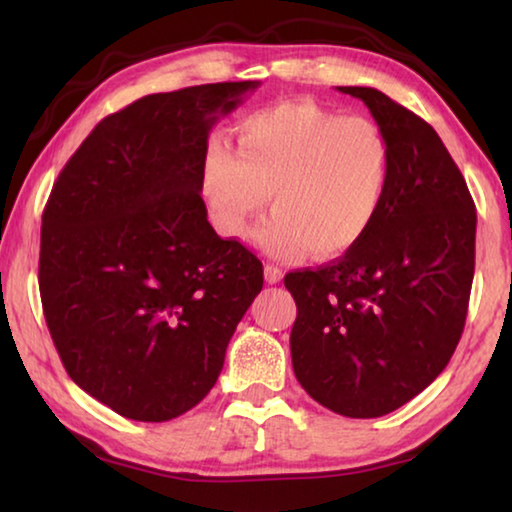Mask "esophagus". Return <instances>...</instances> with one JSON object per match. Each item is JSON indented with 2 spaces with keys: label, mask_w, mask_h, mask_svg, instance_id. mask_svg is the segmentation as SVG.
Instances as JSON below:
<instances>
[{
  "label": "esophagus",
  "mask_w": 512,
  "mask_h": 512,
  "mask_svg": "<svg viewBox=\"0 0 512 512\" xmlns=\"http://www.w3.org/2000/svg\"><path fill=\"white\" fill-rule=\"evenodd\" d=\"M264 277H266L268 284H277L284 277V273H282V268H277L273 264H266L264 266Z\"/></svg>",
  "instance_id": "obj_1"
}]
</instances>
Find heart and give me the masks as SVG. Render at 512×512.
Returning <instances> with one entry per match:
<instances>
[{
    "label": "heart",
    "instance_id": "b5f03b06",
    "mask_svg": "<svg viewBox=\"0 0 512 512\" xmlns=\"http://www.w3.org/2000/svg\"><path fill=\"white\" fill-rule=\"evenodd\" d=\"M391 137L368 117H343L314 101L259 110L237 126V151L207 142L198 194L214 230L241 239L271 196L273 216L255 232L264 253L316 259L348 253L384 212L393 185Z\"/></svg>",
    "mask_w": 512,
    "mask_h": 512
}]
</instances>
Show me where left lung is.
<instances>
[{
  "mask_svg": "<svg viewBox=\"0 0 512 512\" xmlns=\"http://www.w3.org/2000/svg\"><path fill=\"white\" fill-rule=\"evenodd\" d=\"M366 103L391 137L384 212L336 262L284 277L296 300L291 361L300 386L345 418H379L422 393L461 341L474 277L476 210L427 121L375 88Z\"/></svg>",
  "mask_w": 512,
  "mask_h": 512,
  "instance_id": "1",
  "label": "left lung"
}]
</instances>
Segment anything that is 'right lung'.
<instances>
[{
  "instance_id": "obj_1",
  "label": "right lung",
  "mask_w": 512,
  "mask_h": 512,
  "mask_svg": "<svg viewBox=\"0 0 512 512\" xmlns=\"http://www.w3.org/2000/svg\"><path fill=\"white\" fill-rule=\"evenodd\" d=\"M257 81L149 94L94 126L42 214L40 298L74 384L137 422L210 393L264 284L262 262L207 221L210 128Z\"/></svg>"
}]
</instances>
